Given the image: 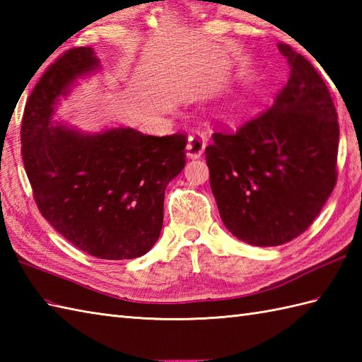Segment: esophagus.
I'll list each match as a JSON object with an SVG mask.
<instances>
[{
	"mask_svg": "<svg viewBox=\"0 0 362 362\" xmlns=\"http://www.w3.org/2000/svg\"><path fill=\"white\" fill-rule=\"evenodd\" d=\"M206 148V138L204 134L196 132L188 136V144H187V156L189 158H199L204 153Z\"/></svg>",
	"mask_w": 362,
	"mask_h": 362,
	"instance_id": "1",
	"label": "esophagus"
}]
</instances>
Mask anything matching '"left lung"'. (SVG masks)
Here are the masks:
<instances>
[{
  "mask_svg": "<svg viewBox=\"0 0 362 362\" xmlns=\"http://www.w3.org/2000/svg\"><path fill=\"white\" fill-rule=\"evenodd\" d=\"M289 79L275 103L235 134L206 146L210 187L221 219L259 247L289 243L319 216L337 180L339 124L324 79L286 43Z\"/></svg>",
  "mask_w": 362,
  "mask_h": 362,
  "instance_id": "8db88e82",
  "label": "left lung"
}]
</instances>
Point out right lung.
<instances>
[{
    "label": "right lung",
    "instance_id": "1",
    "mask_svg": "<svg viewBox=\"0 0 362 362\" xmlns=\"http://www.w3.org/2000/svg\"><path fill=\"white\" fill-rule=\"evenodd\" d=\"M98 68L87 46L48 66L25 107L21 156L38 210L65 240L91 257L132 259L158 240L166 185L185 168L187 135L83 134L52 122L59 98Z\"/></svg>",
    "mask_w": 362,
    "mask_h": 362
}]
</instances>
